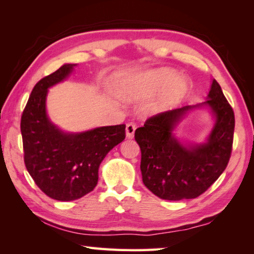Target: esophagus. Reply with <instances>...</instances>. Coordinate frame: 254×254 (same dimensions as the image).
Here are the masks:
<instances>
[{
    "instance_id": "esophagus-1",
    "label": "esophagus",
    "mask_w": 254,
    "mask_h": 254,
    "mask_svg": "<svg viewBox=\"0 0 254 254\" xmlns=\"http://www.w3.org/2000/svg\"><path fill=\"white\" fill-rule=\"evenodd\" d=\"M135 126L133 123H128L127 124V137H128V139H132L133 136H134V131H135Z\"/></svg>"
}]
</instances>
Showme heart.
<instances>
[{
    "instance_id": "b5f03b06",
    "label": "heart",
    "mask_w": 254,
    "mask_h": 254,
    "mask_svg": "<svg viewBox=\"0 0 254 254\" xmlns=\"http://www.w3.org/2000/svg\"><path fill=\"white\" fill-rule=\"evenodd\" d=\"M175 78V72L169 70H160L158 72H153L149 76V79L152 81L153 85H161L167 84L160 93V95L157 97V100L153 102L152 107L154 110H166L169 107L177 104L186 95L188 85L187 81L184 78ZM149 88H144L143 92H148ZM124 94L127 96H135L139 95V92L134 91V89H127L124 91Z\"/></svg>"
}]
</instances>
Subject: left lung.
I'll return each instance as SVG.
<instances>
[{
  "label": "left lung",
  "mask_w": 254,
  "mask_h": 254,
  "mask_svg": "<svg viewBox=\"0 0 254 254\" xmlns=\"http://www.w3.org/2000/svg\"><path fill=\"white\" fill-rule=\"evenodd\" d=\"M201 105L184 106L153 115L135 130V141L141 149L142 182L159 198H196L216 182L230 161L234 112L215 79L208 100L204 103L212 109L216 119L207 142L187 147L173 135V130L184 115Z\"/></svg>",
  "instance_id": "left-lung-1"
}]
</instances>
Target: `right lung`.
I'll use <instances>...</instances> for the list:
<instances>
[{
	"instance_id": "add662e5",
	"label": "right lung",
	"mask_w": 254,
	"mask_h": 254,
	"mask_svg": "<svg viewBox=\"0 0 254 254\" xmlns=\"http://www.w3.org/2000/svg\"><path fill=\"white\" fill-rule=\"evenodd\" d=\"M75 66L66 64L38 81L20 126L28 173L47 196L60 201L78 199L92 191L103 159L126 139V124L65 133L49 121L46 113L48 88L65 79Z\"/></svg>"
}]
</instances>
